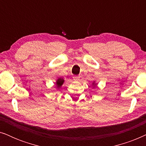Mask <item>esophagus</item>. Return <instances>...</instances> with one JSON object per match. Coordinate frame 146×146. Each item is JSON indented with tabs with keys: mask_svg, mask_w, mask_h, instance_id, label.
Segmentation results:
<instances>
[{
	"mask_svg": "<svg viewBox=\"0 0 146 146\" xmlns=\"http://www.w3.org/2000/svg\"><path fill=\"white\" fill-rule=\"evenodd\" d=\"M80 78V76H73V79L75 81H78Z\"/></svg>",
	"mask_w": 146,
	"mask_h": 146,
	"instance_id": "obj_1",
	"label": "esophagus"
}]
</instances>
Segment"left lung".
Listing matches in <instances>:
<instances>
[{
	"mask_svg": "<svg viewBox=\"0 0 146 146\" xmlns=\"http://www.w3.org/2000/svg\"><path fill=\"white\" fill-rule=\"evenodd\" d=\"M92 86H94L93 88H95V87H96V86H97V83L95 81H94L93 82H92Z\"/></svg>",
	"mask_w": 146,
	"mask_h": 146,
	"instance_id": "8db88e82",
	"label": "left lung"
}]
</instances>
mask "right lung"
Returning a JSON list of instances; mask_svg holds the SVG:
<instances>
[{
	"instance_id": "add662e5",
	"label": "right lung",
	"mask_w": 146,
	"mask_h": 146,
	"mask_svg": "<svg viewBox=\"0 0 146 146\" xmlns=\"http://www.w3.org/2000/svg\"><path fill=\"white\" fill-rule=\"evenodd\" d=\"M64 82V79H63V78H58L55 82L56 88L57 89H60L62 86L63 85Z\"/></svg>"
}]
</instances>
